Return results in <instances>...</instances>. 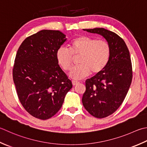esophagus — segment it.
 Instances as JSON below:
<instances>
[{
	"instance_id": "obj_1",
	"label": "esophagus",
	"mask_w": 147,
	"mask_h": 147,
	"mask_svg": "<svg viewBox=\"0 0 147 147\" xmlns=\"http://www.w3.org/2000/svg\"><path fill=\"white\" fill-rule=\"evenodd\" d=\"M79 82H77V81H74V80H73V81H72V83H73V85H77L78 83Z\"/></svg>"
}]
</instances>
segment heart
Returning a JSON list of instances; mask_svg holds the SVG:
<instances>
[{"instance_id": "heart-1", "label": "heart", "mask_w": 147, "mask_h": 147, "mask_svg": "<svg viewBox=\"0 0 147 147\" xmlns=\"http://www.w3.org/2000/svg\"><path fill=\"white\" fill-rule=\"evenodd\" d=\"M111 47L104 40H97L87 36H80L71 41L69 50L59 47L56 51L57 64L64 71H69L73 65L74 57L79 56L78 65L69 75L74 80H81L92 73H100L106 68L111 57Z\"/></svg>"}]
</instances>
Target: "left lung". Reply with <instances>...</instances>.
<instances>
[{
	"label": "left lung",
	"instance_id": "left-lung-1",
	"mask_svg": "<svg viewBox=\"0 0 147 147\" xmlns=\"http://www.w3.org/2000/svg\"><path fill=\"white\" fill-rule=\"evenodd\" d=\"M103 36L111 47L106 68L85 82L82 103L89 113L102 119L113 114L122 105L130 87L133 69L127 45L119 36L103 28L83 29Z\"/></svg>",
	"mask_w": 147,
	"mask_h": 147
}]
</instances>
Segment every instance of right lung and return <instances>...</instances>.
<instances>
[{
    "instance_id": "1",
    "label": "right lung",
    "mask_w": 147,
    "mask_h": 147,
    "mask_svg": "<svg viewBox=\"0 0 147 147\" xmlns=\"http://www.w3.org/2000/svg\"><path fill=\"white\" fill-rule=\"evenodd\" d=\"M66 39L59 30H42L27 37L16 53L13 78L17 95L25 110L37 119L54 116L73 87L55 57Z\"/></svg>"
}]
</instances>
